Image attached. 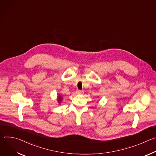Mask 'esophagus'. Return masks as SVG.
Masks as SVG:
<instances>
[{"instance_id": "34e87169", "label": "esophagus", "mask_w": 156, "mask_h": 156, "mask_svg": "<svg viewBox=\"0 0 156 156\" xmlns=\"http://www.w3.org/2000/svg\"><path fill=\"white\" fill-rule=\"evenodd\" d=\"M76 94H83L84 93V91H81V90H76Z\"/></svg>"}]
</instances>
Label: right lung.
Segmentation results:
<instances>
[{
	"instance_id": "1",
	"label": "right lung",
	"mask_w": 156,
	"mask_h": 156,
	"mask_svg": "<svg viewBox=\"0 0 156 156\" xmlns=\"http://www.w3.org/2000/svg\"><path fill=\"white\" fill-rule=\"evenodd\" d=\"M57 101H58V103H60L61 101H62V97L61 96H58V99H57Z\"/></svg>"
}]
</instances>
